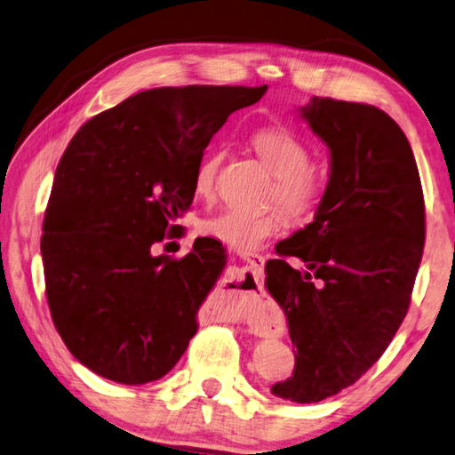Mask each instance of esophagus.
<instances>
[{
    "label": "esophagus",
    "instance_id": "1",
    "mask_svg": "<svg viewBox=\"0 0 455 455\" xmlns=\"http://www.w3.org/2000/svg\"><path fill=\"white\" fill-rule=\"evenodd\" d=\"M240 259H243L248 264V269L253 275V282L259 288V280L261 274H264V264L266 258L259 256V253H240ZM243 291V290H237ZM245 293H250L248 301H234L232 306L221 309V317L228 322H242V320H250V317H266V309H264V298L261 293L256 290H245Z\"/></svg>",
    "mask_w": 455,
    "mask_h": 455
}]
</instances>
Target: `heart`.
Here are the masks:
<instances>
[{
	"instance_id": "obj_1",
	"label": "heart",
	"mask_w": 455,
	"mask_h": 455,
	"mask_svg": "<svg viewBox=\"0 0 455 455\" xmlns=\"http://www.w3.org/2000/svg\"><path fill=\"white\" fill-rule=\"evenodd\" d=\"M251 146L269 172L274 188L269 199H275L293 220L304 221L315 212L323 191V178L312 162V149L282 127H267L251 138ZM223 162V151L213 149L199 159L194 173L197 197L210 199L215 191V178ZM285 228L280 207L264 210H223L202 223V232L237 251H256L269 237Z\"/></svg>"
}]
</instances>
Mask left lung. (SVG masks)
<instances>
[{
    "mask_svg": "<svg viewBox=\"0 0 455 455\" xmlns=\"http://www.w3.org/2000/svg\"><path fill=\"white\" fill-rule=\"evenodd\" d=\"M330 149L314 221L275 245L266 288L283 309L296 368L272 394L315 403L355 384L408 314L424 253L426 207L410 141L368 103L312 98L299 108ZM285 257L305 261L291 268Z\"/></svg>",
    "mask_w": 455,
    "mask_h": 455,
    "instance_id": "obj_1",
    "label": "left lung"
}]
</instances>
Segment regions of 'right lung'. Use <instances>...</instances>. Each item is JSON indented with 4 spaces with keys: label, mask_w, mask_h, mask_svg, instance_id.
<instances>
[{
    "label": "right lung",
    "mask_w": 455,
    "mask_h": 455,
    "mask_svg": "<svg viewBox=\"0 0 455 455\" xmlns=\"http://www.w3.org/2000/svg\"><path fill=\"white\" fill-rule=\"evenodd\" d=\"M266 92L186 85L135 93L79 127L63 151L44 218L45 296L63 344L93 373L148 384L188 349L226 253L196 240L173 259L154 256L151 245L181 232L213 133Z\"/></svg>",
    "instance_id": "1"
}]
</instances>
